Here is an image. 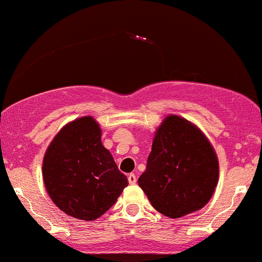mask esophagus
I'll list each match as a JSON object with an SVG mask.
<instances>
[{
    "instance_id": "34e87169",
    "label": "esophagus",
    "mask_w": 262,
    "mask_h": 262,
    "mask_svg": "<svg viewBox=\"0 0 262 262\" xmlns=\"http://www.w3.org/2000/svg\"><path fill=\"white\" fill-rule=\"evenodd\" d=\"M127 179H128V182H130V185H135L137 182L136 175H135V173H130V175L127 176Z\"/></svg>"
}]
</instances>
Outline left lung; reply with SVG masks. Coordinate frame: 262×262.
<instances>
[{
  "label": "left lung",
  "mask_w": 262,
  "mask_h": 262,
  "mask_svg": "<svg viewBox=\"0 0 262 262\" xmlns=\"http://www.w3.org/2000/svg\"><path fill=\"white\" fill-rule=\"evenodd\" d=\"M217 180V157L205 135L182 117H166L139 179L151 205L167 217H182L210 201Z\"/></svg>",
  "instance_id": "obj_1"
}]
</instances>
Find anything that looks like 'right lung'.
<instances>
[{
	"label": "right lung",
	"mask_w": 262,
	"mask_h": 262,
	"mask_svg": "<svg viewBox=\"0 0 262 262\" xmlns=\"http://www.w3.org/2000/svg\"><path fill=\"white\" fill-rule=\"evenodd\" d=\"M42 173L56 206L85 221L103 215L128 185L90 116L72 121L56 135L45 154Z\"/></svg>",
	"instance_id": "obj_1"
}]
</instances>
